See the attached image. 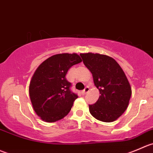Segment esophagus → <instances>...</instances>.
Masks as SVG:
<instances>
[{"label":"esophagus","mask_w":153,"mask_h":153,"mask_svg":"<svg viewBox=\"0 0 153 153\" xmlns=\"http://www.w3.org/2000/svg\"><path fill=\"white\" fill-rule=\"evenodd\" d=\"M89 90H90V88H89V87H88L87 86V87H85V88L82 91V93L83 94H86L89 91Z\"/></svg>","instance_id":"1"}]
</instances>
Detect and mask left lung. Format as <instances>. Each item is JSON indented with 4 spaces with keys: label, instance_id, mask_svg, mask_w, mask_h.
<instances>
[{
    "label": "left lung",
    "instance_id": "left-lung-1",
    "mask_svg": "<svg viewBox=\"0 0 153 153\" xmlns=\"http://www.w3.org/2000/svg\"><path fill=\"white\" fill-rule=\"evenodd\" d=\"M83 63L91 72L100 97L89 105L91 114L102 122H113L127 108L131 88L124 71L113 58L100 53H80Z\"/></svg>",
    "mask_w": 153,
    "mask_h": 153
}]
</instances>
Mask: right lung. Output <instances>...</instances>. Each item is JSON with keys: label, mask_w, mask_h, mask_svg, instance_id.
Returning <instances> with one entry per match:
<instances>
[{"label": "right lung", "mask_w": 153, "mask_h": 153, "mask_svg": "<svg viewBox=\"0 0 153 153\" xmlns=\"http://www.w3.org/2000/svg\"><path fill=\"white\" fill-rule=\"evenodd\" d=\"M76 53L56 54L47 59L35 71L29 94L35 112L43 121L53 123L65 117L78 97L70 90L68 71L81 62Z\"/></svg>", "instance_id": "right-lung-1"}]
</instances>
